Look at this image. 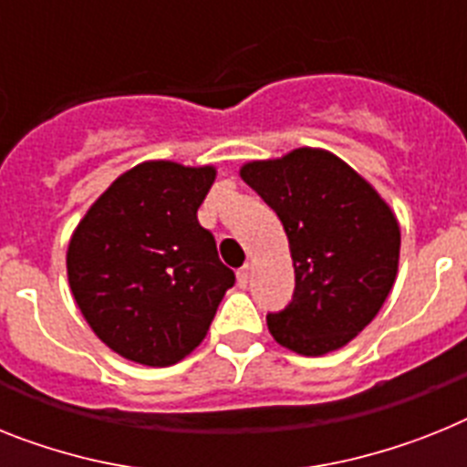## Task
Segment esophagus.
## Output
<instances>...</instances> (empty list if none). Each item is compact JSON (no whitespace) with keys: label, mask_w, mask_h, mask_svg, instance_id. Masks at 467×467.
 <instances>
[{"label":"esophagus","mask_w":467,"mask_h":467,"mask_svg":"<svg viewBox=\"0 0 467 467\" xmlns=\"http://www.w3.org/2000/svg\"><path fill=\"white\" fill-rule=\"evenodd\" d=\"M249 277H252V265L246 264L237 270V285H240V287H246V285H249Z\"/></svg>","instance_id":"esophagus-1"}]
</instances>
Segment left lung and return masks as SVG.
Instances as JSON below:
<instances>
[{
	"instance_id": "left-lung-1",
	"label": "left lung",
	"mask_w": 467,
	"mask_h": 467,
	"mask_svg": "<svg viewBox=\"0 0 467 467\" xmlns=\"http://www.w3.org/2000/svg\"><path fill=\"white\" fill-rule=\"evenodd\" d=\"M240 178L275 211L289 240L296 285L287 308L265 318L273 339L301 356L347 347L397 282V213L347 161L320 147L246 161Z\"/></svg>"
}]
</instances>
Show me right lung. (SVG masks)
Listing matches in <instances>:
<instances>
[{
  "label": "right lung",
  "mask_w": 467,
  "mask_h": 467,
  "mask_svg": "<svg viewBox=\"0 0 467 467\" xmlns=\"http://www.w3.org/2000/svg\"><path fill=\"white\" fill-rule=\"evenodd\" d=\"M213 180L215 166L142 161L70 234L66 273L82 318L132 363L166 368L190 356L234 285L197 221Z\"/></svg>",
  "instance_id": "add662e5"
}]
</instances>
